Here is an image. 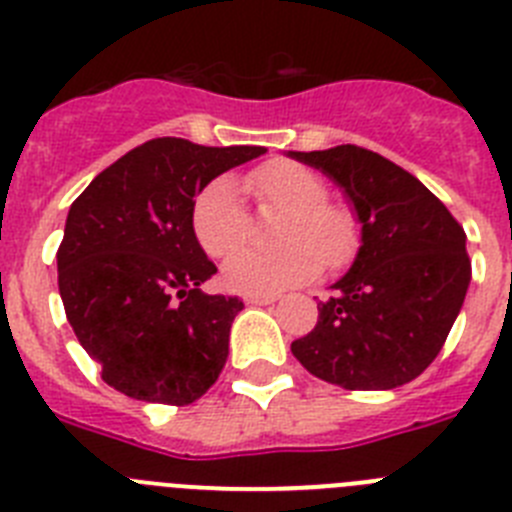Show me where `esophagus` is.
I'll return each mask as SVG.
<instances>
[{
    "label": "esophagus",
    "instance_id": "esophagus-1",
    "mask_svg": "<svg viewBox=\"0 0 512 512\" xmlns=\"http://www.w3.org/2000/svg\"><path fill=\"white\" fill-rule=\"evenodd\" d=\"M278 301V296H262V293H257V296H247V304L252 306H268V304H275Z\"/></svg>",
    "mask_w": 512,
    "mask_h": 512
}]
</instances>
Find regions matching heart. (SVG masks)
<instances>
[{"mask_svg": "<svg viewBox=\"0 0 512 512\" xmlns=\"http://www.w3.org/2000/svg\"><path fill=\"white\" fill-rule=\"evenodd\" d=\"M250 185L265 206L288 211L281 226V250H239L252 234V216L244 208L237 182L216 177L193 203V234L203 252L226 257L221 278L239 293H278L301 286L322 273L324 260L340 268L358 247L355 216L327 201V185L304 164L275 159L250 175Z\"/></svg>", "mask_w": 512, "mask_h": 512, "instance_id": "heart-1", "label": "heart"}]
</instances>
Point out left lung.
Segmentation results:
<instances>
[{"instance_id": "obj_1", "label": "left lung", "mask_w": 512, "mask_h": 512, "mask_svg": "<svg viewBox=\"0 0 512 512\" xmlns=\"http://www.w3.org/2000/svg\"><path fill=\"white\" fill-rule=\"evenodd\" d=\"M288 157L335 180L361 221V250L291 353L342 389H397L417 379L464 304V229L415 175L376 151L342 144Z\"/></svg>"}]
</instances>
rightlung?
Returning a JSON list of instances; mask_svg holds the SVG:
<instances>
[{"label": "right lung", "mask_w": 512, "mask_h": 512, "mask_svg": "<svg viewBox=\"0 0 512 512\" xmlns=\"http://www.w3.org/2000/svg\"><path fill=\"white\" fill-rule=\"evenodd\" d=\"M265 151L151 139L71 203L56 252L59 293L105 384L175 407L216 384L244 304L201 291L216 265L193 234V203L213 177Z\"/></svg>", "instance_id": "right-lung-1"}]
</instances>
